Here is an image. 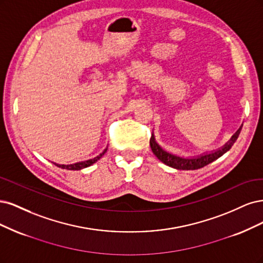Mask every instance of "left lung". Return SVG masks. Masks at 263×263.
Returning <instances> with one entry per match:
<instances>
[{
  "label": "left lung",
  "mask_w": 263,
  "mask_h": 263,
  "mask_svg": "<svg viewBox=\"0 0 263 263\" xmlns=\"http://www.w3.org/2000/svg\"><path fill=\"white\" fill-rule=\"evenodd\" d=\"M241 126L236 131V133L230 139V141L225 143V145H223L222 147L208 152V153H202V154L196 155V156L185 157V156L174 154L169 151H166L157 143L154 133H152V138L149 140V145H151L152 152H153L154 155L165 165H167L169 167H173L175 169H178V171H194V169H199V168H202V167L211 164L212 162H214V160H216L217 158L224 155L226 152L230 151L232 148V146L234 145L236 140L238 139Z\"/></svg>",
  "instance_id": "left-lung-1"
}]
</instances>
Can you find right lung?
I'll return each instance as SVG.
<instances>
[{
  "mask_svg": "<svg viewBox=\"0 0 263 263\" xmlns=\"http://www.w3.org/2000/svg\"><path fill=\"white\" fill-rule=\"evenodd\" d=\"M107 148H108V146H107L103 152H101V153H100L99 155H97L96 157L87 159V160H82V162H79V163L67 164V165H64V164H57V163H53V164H54L57 167H59V168L67 169V171H81V169H84V168L91 166L92 164H95V163L97 162V160H99L101 157L104 156V154L107 152Z\"/></svg>",
  "mask_w": 263,
  "mask_h": 263,
  "instance_id": "obj_1",
  "label": "right lung"
}]
</instances>
